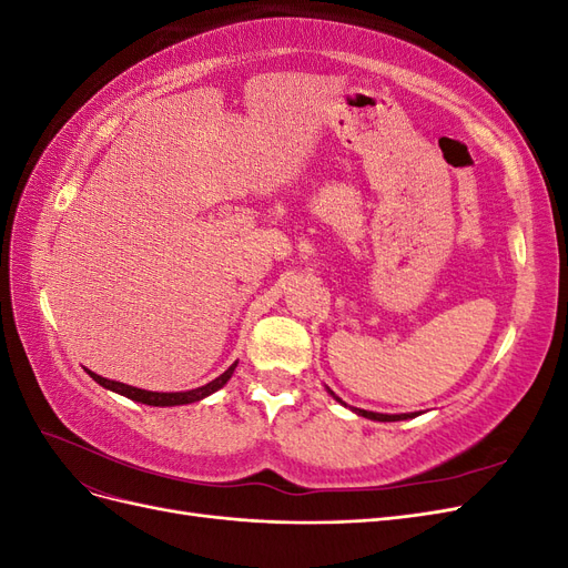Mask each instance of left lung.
<instances>
[{
	"label": "left lung",
	"mask_w": 568,
	"mask_h": 568,
	"mask_svg": "<svg viewBox=\"0 0 568 568\" xmlns=\"http://www.w3.org/2000/svg\"><path fill=\"white\" fill-rule=\"evenodd\" d=\"M329 390V388H326ZM332 393V398L334 400H338L341 405H346L343 403L338 395L334 393V390H329ZM348 407V405H346ZM351 412H355L357 417H365V419H374V422H400V419H412V417H419V412H407V415H382V412H369V409H359V407H351Z\"/></svg>",
	"instance_id": "left-lung-1"
}]
</instances>
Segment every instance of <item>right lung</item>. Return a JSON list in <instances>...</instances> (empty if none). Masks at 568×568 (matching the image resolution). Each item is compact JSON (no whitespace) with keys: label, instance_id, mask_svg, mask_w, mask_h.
Listing matches in <instances>:
<instances>
[{"label":"right lung","instance_id":"add662e5","mask_svg":"<svg viewBox=\"0 0 568 568\" xmlns=\"http://www.w3.org/2000/svg\"><path fill=\"white\" fill-rule=\"evenodd\" d=\"M234 369H236V363L230 365L225 372H222V374L217 376V379L209 382L205 386H199V388H192V390H178V393H159V390L134 388V386L120 384V382H113V379H104V376H99V374H94V372H90V369H88V374L92 376V379H94L99 386H104V388H109V390H113V393L125 395V398H130V400H134V403H144V405H153V407H175V405H189V403H199V400H203V398H209L211 393L220 390L222 386H225V384L232 379Z\"/></svg>","mask_w":568,"mask_h":568}]
</instances>
